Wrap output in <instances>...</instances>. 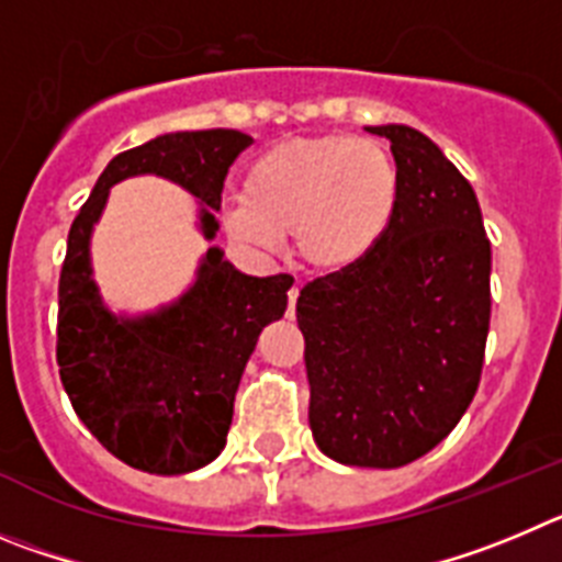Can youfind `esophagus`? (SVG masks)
<instances>
[{
	"instance_id": "esophagus-1",
	"label": "esophagus",
	"mask_w": 562,
	"mask_h": 562,
	"mask_svg": "<svg viewBox=\"0 0 562 562\" xmlns=\"http://www.w3.org/2000/svg\"><path fill=\"white\" fill-rule=\"evenodd\" d=\"M296 296H300V288L293 285L291 291H288V311H285V316H288V318L296 316Z\"/></svg>"
}]
</instances>
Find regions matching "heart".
Here are the masks:
<instances>
[{
	"label": "heart",
	"mask_w": 562,
	"mask_h": 562,
	"mask_svg": "<svg viewBox=\"0 0 562 562\" xmlns=\"http://www.w3.org/2000/svg\"><path fill=\"white\" fill-rule=\"evenodd\" d=\"M401 210V170L375 139L296 136L251 161L229 229L260 249L293 235L316 271H347L386 240Z\"/></svg>",
	"instance_id": "obj_1"
}]
</instances>
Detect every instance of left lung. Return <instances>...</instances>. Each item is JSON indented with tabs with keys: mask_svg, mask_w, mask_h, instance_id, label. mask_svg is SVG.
Masks as SVG:
<instances>
[{
	"mask_svg": "<svg viewBox=\"0 0 562 562\" xmlns=\"http://www.w3.org/2000/svg\"><path fill=\"white\" fill-rule=\"evenodd\" d=\"M401 170V210L356 269L300 291L311 431L330 459L403 468L457 428L482 381L490 240L476 193L426 134L369 125Z\"/></svg>",
	"mask_w": 562,
	"mask_h": 562,
	"instance_id": "obj_1",
	"label": "left lung"
}]
</instances>
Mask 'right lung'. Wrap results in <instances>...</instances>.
Listing matches in <instances>:
<instances>
[{
    "mask_svg": "<svg viewBox=\"0 0 562 562\" xmlns=\"http://www.w3.org/2000/svg\"><path fill=\"white\" fill-rule=\"evenodd\" d=\"M251 143L240 131L206 128L123 150L69 229L58 282L60 383L105 451L145 473L179 476L224 451L237 383L262 327L285 313L293 277H246L221 260V249H210L195 285L173 307L128 322L100 305L89 277V232L109 187L136 173L179 181L210 210H221L232 161ZM210 210L201 224L215 237Z\"/></svg>",
    "mask_w": 562,
    "mask_h": 562,
    "instance_id": "obj_1",
    "label": "right lung"
}]
</instances>
